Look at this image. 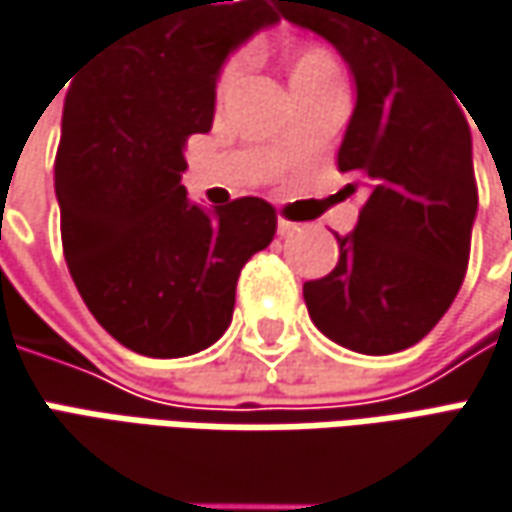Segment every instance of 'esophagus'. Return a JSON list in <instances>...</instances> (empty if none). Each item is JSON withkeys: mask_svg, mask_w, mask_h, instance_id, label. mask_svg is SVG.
Masks as SVG:
<instances>
[{"mask_svg": "<svg viewBox=\"0 0 512 512\" xmlns=\"http://www.w3.org/2000/svg\"><path fill=\"white\" fill-rule=\"evenodd\" d=\"M300 232V223H292V220H278V234L280 237H289V234Z\"/></svg>", "mask_w": 512, "mask_h": 512, "instance_id": "obj_1", "label": "esophagus"}]
</instances>
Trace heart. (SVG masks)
<instances>
[{"instance_id": "heart-1", "label": "heart", "mask_w": 512, "mask_h": 512, "mask_svg": "<svg viewBox=\"0 0 512 512\" xmlns=\"http://www.w3.org/2000/svg\"><path fill=\"white\" fill-rule=\"evenodd\" d=\"M246 62H249V56L240 51V54H234L232 59L223 65V71H220V82H217V85H220V91H226L234 79L240 77V71L246 68ZM329 71H338L335 59L326 54L323 48H315V45L303 48V51L298 54V59H295V77H318V74H329Z\"/></svg>"}]
</instances>
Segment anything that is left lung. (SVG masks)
Masks as SVG:
<instances>
[{
	"instance_id": "obj_1",
	"label": "left lung",
	"mask_w": 512,
	"mask_h": 512,
	"mask_svg": "<svg viewBox=\"0 0 512 512\" xmlns=\"http://www.w3.org/2000/svg\"><path fill=\"white\" fill-rule=\"evenodd\" d=\"M272 2L286 22L323 36L355 82L338 168L364 209L352 232L335 234L338 266L303 283L309 318L352 352H401L444 318L467 272L478 191L464 102L389 2Z\"/></svg>"
}]
</instances>
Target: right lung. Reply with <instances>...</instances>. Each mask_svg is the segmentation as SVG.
<instances>
[{
    "label": "right lung",
    "instance_id": "1",
    "mask_svg": "<svg viewBox=\"0 0 512 512\" xmlns=\"http://www.w3.org/2000/svg\"><path fill=\"white\" fill-rule=\"evenodd\" d=\"M278 22L266 0H151L71 82L54 168L62 249L91 315L131 352L212 346L240 269L275 237L266 200L203 209L180 180L189 137L212 131L226 59Z\"/></svg>",
    "mask_w": 512,
    "mask_h": 512
}]
</instances>
